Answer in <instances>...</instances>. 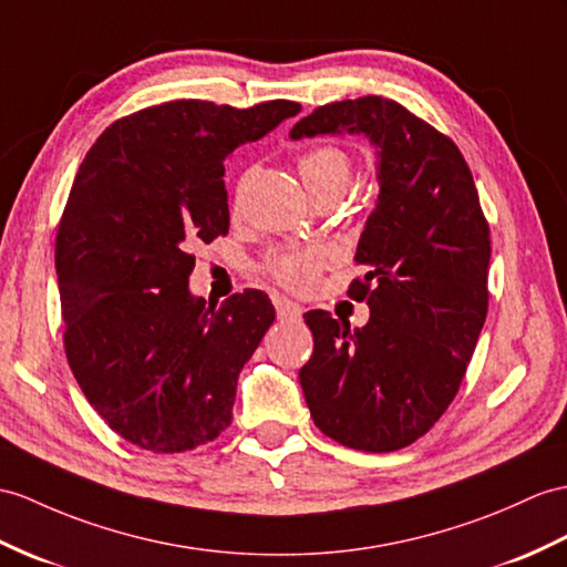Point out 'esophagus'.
I'll return each instance as SVG.
<instances>
[{
    "mask_svg": "<svg viewBox=\"0 0 567 567\" xmlns=\"http://www.w3.org/2000/svg\"><path fill=\"white\" fill-rule=\"evenodd\" d=\"M272 305H275V309H278L280 321H299L301 319V307L297 305V301L287 299V297H275Z\"/></svg>",
    "mask_w": 567,
    "mask_h": 567,
    "instance_id": "1",
    "label": "esophagus"
}]
</instances>
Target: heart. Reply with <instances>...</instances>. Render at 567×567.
Listing matches in <instances>:
<instances>
[{
  "instance_id": "b5f03b06",
  "label": "heart",
  "mask_w": 567,
  "mask_h": 567,
  "mask_svg": "<svg viewBox=\"0 0 567 567\" xmlns=\"http://www.w3.org/2000/svg\"><path fill=\"white\" fill-rule=\"evenodd\" d=\"M299 171L301 176H305L309 193H316L328 186H348L350 156L343 150L331 147V144H321V147H313L299 156ZM248 181H251V171H246V174L239 178V183H236V193H234L236 205L241 203ZM328 262H331V251L321 246L282 248V251L270 256L268 270L272 278L280 280L285 287L307 289Z\"/></svg>"
}]
</instances>
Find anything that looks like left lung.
I'll return each instance as SVG.
<instances>
[{"label":"left lung","mask_w":567,"mask_h":567,"mask_svg":"<svg viewBox=\"0 0 567 567\" xmlns=\"http://www.w3.org/2000/svg\"><path fill=\"white\" fill-rule=\"evenodd\" d=\"M362 135L379 195L350 285L370 321L307 311L313 354L299 370L313 425L362 452L413 444L454 401L488 311L491 229L456 144L401 103L362 96L301 117L289 137Z\"/></svg>","instance_id":"left-lung-1"}]
</instances>
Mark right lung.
I'll list each match as a JSON object with an SVG mask.
<instances>
[{"instance_id":"right-lung-1","label":"right lung","mask_w":567,"mask_h":567,"mask_svg":"<svg viewBox=\"0 0 567 567\" xmlns=\"http://www.w3.org/2000/svg\"><path fill=\"white\" fill-rule=\"evenodd\" d=\"M299 111L168 101L105 127L79 166L55 241L64 350L86 401L142 450H195L231 423L275 309L260 289L195 297L190 251L229 231L224 159Z\"/></svg>"}]
</instances>
